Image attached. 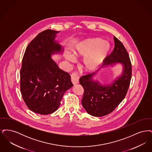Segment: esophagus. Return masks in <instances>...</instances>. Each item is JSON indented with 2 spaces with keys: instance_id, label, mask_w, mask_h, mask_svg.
Listing matches in <instances>:
<instances>
[{
  "instance_id": "obj_1",
  "label": "esophagus",
  "mask_w": 152,
  "mask_h": 152,
  "mask_svg": "<svg viewBox=\"0 0 152 152\" xmlns=\"http://www.w3.org/2000/svg\"><path fill=\"white\" fill-rule=\"evenodd\" d=\"M79 78L77 76V74L76 72L72 73L71 75V81L74 85L79 83Z\"/></svg>"
}]
</instances>
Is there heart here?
Returning a JSON list of instances; mask_svg holds the SVG:
<instances>
[{
	"instance_id": "1",
	"label": "heart",
	"mask_w": 152,
	"mask_h": 152,
	"mask_svg": "<svg viewBox=\"0 0 152 152\" xmlns=\"http://www.w3.org/2000/svg\"><path fill=\"white\" fill-rule=\"evenodd\" d=\"M111 45L108 41L100 37L85 39L77 44L73 50L74 56L83 58L82 64L87 71H93L103 63L108 56ZM66 58L71 62L75 58L71 54L66 53Z\"/></svg>"
}]
</instances>
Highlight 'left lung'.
Masks as SVG:
<instances>
[{
    "label": "left lung",
    "instance_id": "left-lung-1",
    "mask_svg": "<svg viewBox=\"0 0 152 152\" xmlns=\"http://www.w3.org/2000/svg\"><path fill=\"white\" fill-rule=\"evenodd\" d=\"M114 42V50L106 58L102 66L121 64V74L110 84H102L97 79H94L99 70L80 78V84L84 90L81 103L91 116L102 117L113 111L125 98L130 85L132 65L128 53L115 36Z\"/></svg>",
    "mask_w": 152,
    "mask_h": 152
}]
</instances>
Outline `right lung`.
<instances>
[{
  "instance_id": "right-lung-1",
  "label": "right lung",
  "mask_w": 152,
  "mask_h": 152,
  "mask_svg": "<svg viewBox=\"0 0 152 152\" xmlns=\"http://www.w3.org/2000/svg\"><path fill=\"white\" fill-rule=\"evenodd\" d=\"M58 32L47 29L39 34L27 46L22 60V97L31 110L40 115L56 111L63 94L73 86L69 74L60 69L51 58L64 51L55 40Z\"/></svg>"
}]
</instances>
